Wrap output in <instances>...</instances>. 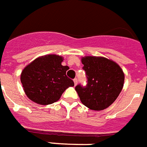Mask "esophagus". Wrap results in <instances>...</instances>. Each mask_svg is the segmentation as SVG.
<instances>
[{
    "mask_svg": "<svg viewBox=\"0 0 147 147\" xmlns=\"http://www.w3.org/2000/svg\"><path fill=\"white\" fill-rule=\"evenodd\" d=\"M73 81H74V83H75V85H77V83H78V79L76 78H74Z\"/></svg>",
    "mask_w": 147,
    "mask_h": 147,
    "instance_id": "34e87169",
    "label": "esophagus"
}]
</instances>
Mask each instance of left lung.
Here are the masks:
<instances>
[{"instance_id": "left-lung-1", "label": "left lung", "mask_w": 147, "mask_h": 147, "mask_svg": "<svg viewBox=\"0 0 147 147\" xmlns=\"http://www.w3.org/2000/svg\"><path fill=\"white\" fill-rule=\"evenodd\" d=\"M87 84H78L76 90L83 105L92 110L100 111L109 107L121 93L124 74L118 65L103 57L82 58Z\"/></svg>"}]
</instances>
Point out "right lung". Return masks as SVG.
Here are the masks:
<instances>
[{
  "label": "right lung",
  "instance_id": "1",
  "mask_svg": "<svg viewBox=\"0 0 147 147\" xmlns=\"http://www.w3.org/2000/svg\"><path fill=\"white\" fill-rule=\"evenodd\" d=\"M62 58L47 55L37 58L23 70L20 80L26 96L40 105L57 101L74 82L66 76L69 69L62 65Z\"/></svg>",
  "mask_w": 147,
  "mask_h": 147
}]
</instances>
